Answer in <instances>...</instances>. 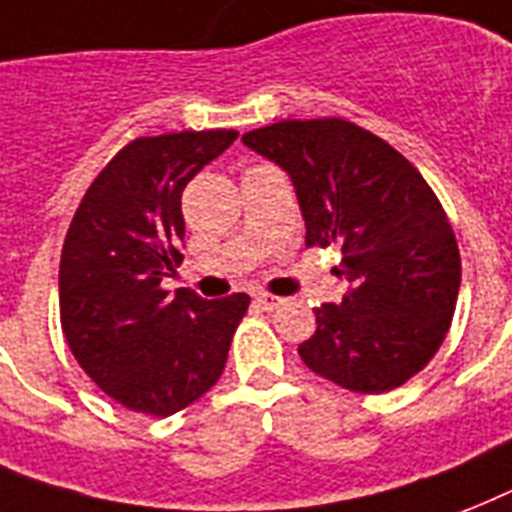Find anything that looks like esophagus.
Instances as JSON below:
<instances>
[{"label":"esophagus","mask_w":512,"mask_h":512,"mask_svg":"<svg viewBox=\"0 0 512 512\" xmlns=\"http://www.w3.org/2000/svg\"><path fill=\"white\" fill-rule=\"evenodd\" d=\"M253 301H256V307H259V310H267V312L277 310L280 304H285V299H280V296H272V293H259V296H256Z\"/></svg>","instance_id":"1"}]
</instances>
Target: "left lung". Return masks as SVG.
Returning <instances> with one entry per match:
<instances>
[{"label":"left lung","instance_id":"1","mask_svg":"<svg viewBox=\"0 0 512 512\" xmlns=\"http://www.w3.org/2000/svg\"><path fill=\"white\" fill-rule=\"evenodd\" d=\"M243 144L291 176L307 245H339L350 283L299 344L315 374L352 392L395 390L433 360L457 307L462 261L435 192L387 141L339 117L283 120Z\"/></svg>","mask_w":512,"mask_h":512}]
</instances>
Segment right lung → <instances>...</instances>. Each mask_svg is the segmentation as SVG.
<instances>
[{
	"instance_id": "obj_1",
	"label": "right lung",
	"mask_w": 512,
	"mask_h": 512,
	"mask_svg": "<svg viewBox=\"0 0 512 512\" xmlns=\"http://www.w3.org/2000/svg\"><path fill=\"white\" fill-rule=\"evenodd\" d=\"M235 138L184 130L130 141L95 176L66 232L63 336L82 371L130 411L170 417L211 390L248 312L245 293L208 301L160 285L184 259V186Z\"/></svg>"
}]
</instances>
